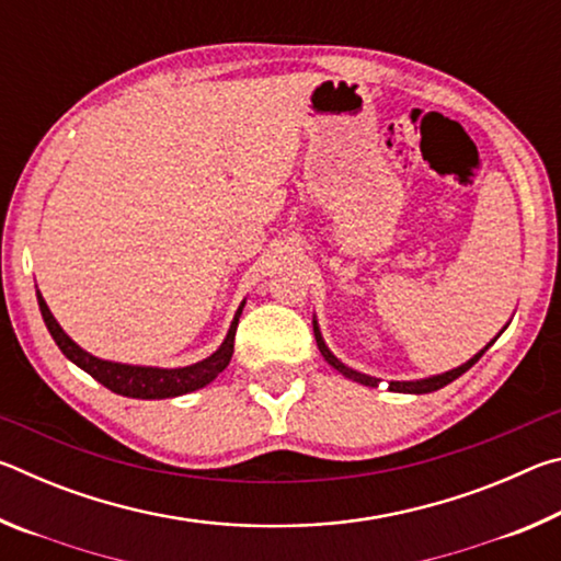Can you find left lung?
I'll return each mask as SVG.
<instances>
[{
  "instance_id": "obj_1",
  "label": "left lung",
  "mask_w": 561,
  "mask_h": 561,
  "mask_svg": "<svg viewBox=\"0 0 561 561\" xmlns=\"http://www.w3.org/2000/svg\"><path fill=\"white\" fill-rule=\"evenodd\" d=\"M314 336H317V346H319V351H321V356H324V358L329 360V364L336 368L339 374H344L346 378H354V381L364 383V386H374V388L378 386V378L354 371V368L344 366L334 354H331V351H329L327 344H324V339H321V331H319V327H317V321H314ZM495 339H497V336H495ZM495 339H492L490 344L480 351V354H474V356L468 360V364L453 368V371H445V374H440V376H431V378H421V381H391V383H388V388H391V391H398V393H431V391H438V388L453 383L455 378L462 376L465 371H468V368H472L474 364H478L480 356L485 354V351H488L492 344H495Z\"/></svg>"
}]
</instances>
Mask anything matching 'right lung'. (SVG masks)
<instances>
[{
    "label": "right lung",
    "instance_id": "add662e5",
    "mask_svg": "<svg viewBox=\"0 0 561 561\" xmlns=\"http://www.w3.org/2000/svg\"><path fill=\"white\" fill-rule=\"evenodd\" d=\"M36 299H39V309L44 317V324L49 329V334L54 336L56 346L64 351L66 358H71L76 366L83 368L89 376L96 378L99 383H103L108 391L118 393V396H128V398H175L190 391H197L217 378V374H222L227 364H230L232 351H234V331H237V321H240L242 307L237 309L234 321L230 331H227V339L222 341V346L215 351L213 356H207L201 364L185 366V368H150V366H128V364H113V360H103L91 356L89 351H83L81 346H76L73 341L64 334V329L56 324L54 314L46 307V301L39 291H36Z\"/></svg>",
    "mask_w": 561,
    "mask_h": 561
}]
</instances>
